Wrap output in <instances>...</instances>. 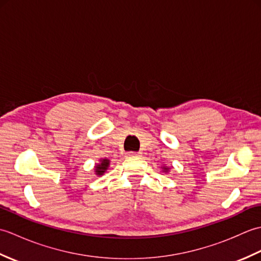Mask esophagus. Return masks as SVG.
I'll return each instance as SVG.
<instances>
[{
  "label": "esophagus",
  "instance_id": "obj_1",
  "mask_svg": "<svg viewBox=\"0 0 261 261\" xmlns=\"http://www.w3.org/2000/svg\"><path fill=\"white\" fill-rule=\"evenodd\" d=\"M127 157H140V152H127L126 153Z\"/></svg>",
  "mask_w": 261,
  "mask_h": 261
}]
</instances>
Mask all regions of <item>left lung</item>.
<instances>
[{
  "instance_id": "obj_1",
  "label": "left lung",
  "mask_w": 261,
  "mask_h": 261,
  "mask_svg": "<svg viewBox=\"0 0 261 261\" xmlns=\"http://www.w3.org/2000/svg\"><path fill=\"white\" fill-rule=\"evenodd\" d=\"M169 170H170V168L169 167H167V166H162V171H164V173H166V174H168L169 173Z\"/></svg>"
}]
</instances>
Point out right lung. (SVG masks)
I'll use <instances>...</instances> for the list:
<instances>
[{"instance_id": "1", "label": "right lung", "mask_w": 261, "mask_h": 261, "mask_svg": "<svg viewBox=\"0 0 261 261\" xmlns=\"http://www.w3.org/2000/svg\"><path fill=\"white\" fill-rule=\"evenodd\" d=\"M110 163H111V160L108 158L98 159V163L94 166V173H95V175L97 177L103 176L105 173H107V170L109 169Z\"/></svg>"}]
</instances>
